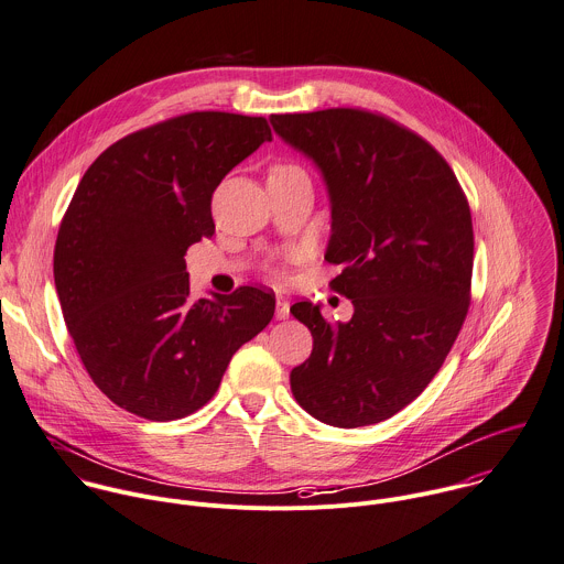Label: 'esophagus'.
Here are the masks:
<instances>
[{"label": "esophagus", "mask_w": 564, "mask_h": 564, "mask_svg": "<svg viewBox=\"0 0 564 564\" xmlns=\"http://www.w3.org/2000/svg\"><path fill=\"white\" fill-rule=\"evenodd\" d=\"M274 316H276L279 321H285V318L290 316V301H288V299H283V296L276 299V312H274Z\"/></svg>", "instance_id": "34e87169"}]
</instances>
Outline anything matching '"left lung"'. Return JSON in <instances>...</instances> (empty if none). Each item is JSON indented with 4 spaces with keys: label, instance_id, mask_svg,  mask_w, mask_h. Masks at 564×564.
I'll return each mask as SVG.
<instances>
[{
    "label": "left lung",
    "instance_id": "1",
    "mask_svg": "<svg viewBox=\"0 0 564 564\" xmlns=\"http://www.w3.org/2000/svg\"><path fill=\"white\" fill-rule=\"evenodd\" d=\"M270 123L321 172L332 215L325 261L345 265L332 288L354 305L336 325L321 305L290 307L314 338L290 373L292 394L332 427L381 423L427 388L467 316V199L447 161L386 117L332 108Z\"/></svg>",
    "mask_w": 564,
    "mask_h": 564
}]
</instances>
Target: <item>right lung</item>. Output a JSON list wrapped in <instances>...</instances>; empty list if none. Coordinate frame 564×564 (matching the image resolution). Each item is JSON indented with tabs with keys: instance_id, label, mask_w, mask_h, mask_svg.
<instances>
[{
	"instance_id": "obj_1",
	"label": "right lung",
	"mask_w": 564,
	"mask_h": 564,
	"mask_svg": "<svg viewBox=\"0 0 564 564\" xmlns=\"http://www.w3.org/2000/svg\"><path fill=\"white\" fill-rule=\"evenodd\" d=\"M263 117L191 112L132 132L82 176L55 243L66 327L121 410L174 421L204 408L232 354L274 316V294L191 299L185 250L215 235L213 193L261 143Z\"/></svg>"
}]
</instances>
